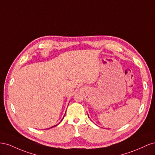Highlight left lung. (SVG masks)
<instances>
[{
	"instance_id": "obj_1",
	"label": "left lung",
	"mask_w": 155,
	"mask_h": 155,
	"mask_svg": "<svg viewBox=\"0 0 155 155\" xmlns=\"http://www.w3.org/2000/svg\"><path fill=\"white\" fill-rule=\"evenodd\" d=\"M87 116H88V115H87Z\"/></svg>"
}]
</instances>
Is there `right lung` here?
I'll return each instance as SVG.
<instances>
[{
	"label": "right lung",
	"instance_id": "add662e5",
	"mask_svg": "<svg viewBox=\"0 0 155 155\" xmlns=\"http://www.w3.org/2000/svg\"><path fill=\"white\" fill-rule=\"evenodd\" d=\"M64 116H65V115H64ZM56 125H54V126H52V127H51V128H52V127H55V126H56Z\"/></svg>",
	"mask_w": 155,
	"mask_h": 155
}]
</instances>
